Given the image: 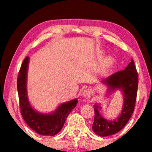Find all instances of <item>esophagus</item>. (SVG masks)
Returning a JSON list of instances; mask_svg holds the SVG:
<instances>
[{"mask_svg": "<svg viewBox=\"0 0 152 152\" xmlns=\"http://www.w3.org/2000/svg\"><path fill=\"white\" fill-rule=\"evenodd\" d=\"M82 95H83V96L85 98H90L92 95V91L90 89L84 90L83 93H82Z\"/></svg>", "mask_w": 152, "mask_h": 152, "instance_id": "obj_1", "label": "esophagus"}]
</instances>
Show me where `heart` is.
Instances as JSON below:
<instances>
[{
	"instance_id": "1",
	"label": "heart",
	"mask_w": 152,
	"mask_h": 152,
	"mask_svg": "<svg viewBox=\"0 0 152 152\" xmlns=\"http://www.w3.org/2000/svg\"><path fill=\"white\" fill-rule=\"evenodd\" d=\"M109 64H110V59H107V60H105V61H104V66H107Z\"/></svg>"
}]
</instances>
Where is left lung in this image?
<instances>
[{"instance_id":"obj_1","label":"left lung","mask_w":152,"mask_h":152,"mask_svg":"<svg viewBox=\"0 0 152 152\" xmlns=\"http://www.w3.org/2000/svg\"><path fill=\"white\" fill-rule=\"evenodd\" d=\"M103 83L107 84L109 91L121 89L124 96L123 108L120 116L115 121H107L102 118L99 111V106L95 105L94 119L92 129L98 135L104 137L119 132L127 124L134 111L138 87V74L134 61L131 62L125 70H121L108 77Z\"/></svg>"}]
</instances>
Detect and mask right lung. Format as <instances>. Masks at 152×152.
I'll return each mask as SVG.
<instances>
[{"label":"right lung","instance_id":"right-lung-1","mask_svg":"<svg viewBox=\"0 0 152 152\" xmlns=\"http://www.w3.org/2000/svg\"><path fill=\"white\" fill-rule=\"evenodd\" d=\"M29 57L23 61L17 77V91L20 113L28 126L38 134L53 136L61 131L68 117L78 103L77 99L61 104L51 114L36 112L28 101L27 94V72Z\"/></svg>","mask_w":152,"mask_h":152}]
</instances>
